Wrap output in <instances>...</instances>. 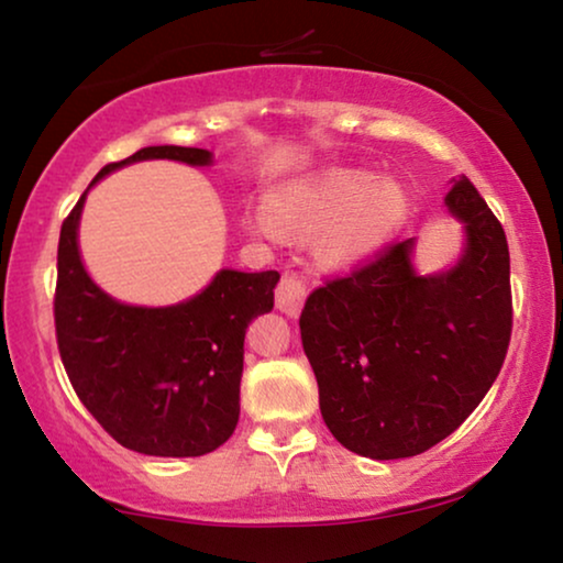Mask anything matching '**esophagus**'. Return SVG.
<instances>
[{
	"mask_svg": "<svg viewBox=\"0 0 563 563\" xmlns=\"http://www.w3.org/2000/svg\"><path fill=\"white\" fill-rule=\"evenodd\" d=\"M305 299H307L305 282L297 279V276H291V274L284 276V279L279 282V287H276V307H279L284 314H289V318H297V314L302 312Z\"/></svg>",
	"mask_w": 563,
	"mask_h": 563,
	"instance_id": "34e87169",
	"label": "esophagus"
}]
</instances>
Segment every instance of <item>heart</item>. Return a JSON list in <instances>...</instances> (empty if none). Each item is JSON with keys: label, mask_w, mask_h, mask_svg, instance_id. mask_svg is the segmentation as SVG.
<instances>
[{"label": "heart", "mask_w": 563, "mask_h": 563, "mask_svg": "<svg viewBox=\"0 0 563 563\" xmlns=\"http://www.w3.org/2000/svg\"><path fill=\"white\" fill-rule=\"evenodd\" d=\"M410 214V197L395 179L364 168L325 166L287 179L266 195V205L243 218L249 233L282 241L284 230H318L322 258L356 266L395 241Z\"/></svg>", "instance_id": "heart-1"}]
</instances>
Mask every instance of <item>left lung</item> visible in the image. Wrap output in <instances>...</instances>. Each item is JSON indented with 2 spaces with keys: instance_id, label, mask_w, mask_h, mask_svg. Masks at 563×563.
<instances>
[{
  "instance_id": "obj_1",
  "label": "left lung",
  "mask_w": 563,
  "mask_h": 563,
  "mask_svg": "<svg viewBox=\"0 0 563 563\" xmlns=\"http://www.w3.org/2000/svg\"><path fill=\"white\" fill-rule=\"evenodd\" d=\"M445 210L464 228L459 258L415 266L418 238L314 289L299 318L320 412L345 449L407 459L449 438L503 368L512 330L505 230L466 176Z\"/></svg>"
}]
</instances>
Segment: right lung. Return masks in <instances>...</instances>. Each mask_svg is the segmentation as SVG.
<instances>
[{
	"label": "right lung",
	"instance_id": "add662e5",
	"mask_svg": "<svg viewBox=\"0 0 563 563\" xmlns=\"http://www.w3.org/2000/svg\"><path fill=\"white\" fill-rule=\"evenodd\" d=\"M141 161L212 166V151L148 145L104 166L89 189ZM89 189L58 241L56 335L68 379L114 441L145 456H205L233 435L241 415L245 330L274 310L276 272L220 268L205 289L164 307L128 305L91 279L79 251Z\"/></svg>",
	"mask_w": 563,
	"mask_h": 563
}]
</instances>
